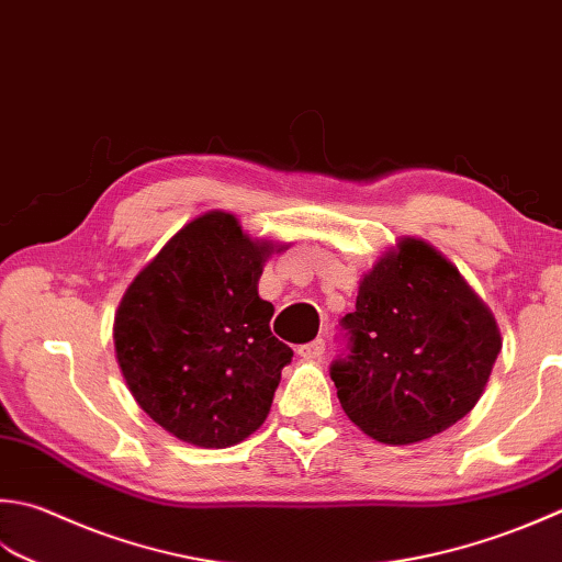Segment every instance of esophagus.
Listing matches in <instances>:
<instances>
[{
  "mask_svg": "<svg viewBox=\"0 0 562 562\" xmlns=\"http://www.w3.org/2000/svg\"><path fill=\"white\" fill-rule=\"evenodd\" d=\"M302 358H310V360H316L322 358L326 353V340L324 338H316V340H310V344L300 346V350H296Z\"/></svg>",
  "mask_w": 562,
  "mask_h": 562,
  "instance_id": "1",
  "label": "esophagus"
}]
</instances>
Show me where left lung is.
Instances as JSON below:
<instances>
[{
  "instance_id": "1",
  "label": "left lung",
  "mask_w": 562,
  "mask_h": 562,
  "mask_svg": "<svg viewBox=\"0 0 562 562\" xmlns=\"http://www.w3.org/2000/svg\"><path fill=\"white\" fill-rule=\"evenodd\" d=\"M331 380L348 419L382 443H416L463 419L485 392L502 338L460 272L406 238L360 282L340 318Z\"/></svg>"
}]
</instances>
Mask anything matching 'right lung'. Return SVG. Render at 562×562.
Instances as JSON below:
<instances>
[{
	"label": "right lung",
	"mask_w": 562,
	"mask_h": 562,
	"mask_svg": "<svg viewBox=\"0 0 562 562\" xmlns=\"http://www.w3.org/2000/svg\"><path fill=\"white\" fill-rule=\"evenodd\" d=\"M268 244L224 212L175 234L119 304V368L140 409L180 441L226 448L266 422L292 348L258 294Z\"/></svg>",
	"instance_id": "obj_1"
}]
</instances>
